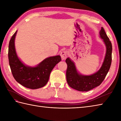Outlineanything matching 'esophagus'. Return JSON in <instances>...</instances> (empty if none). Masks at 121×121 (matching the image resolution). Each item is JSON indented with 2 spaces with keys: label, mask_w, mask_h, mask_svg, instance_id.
<instances>
[{
  "label": "esophagus",
  "mask_w": 121,
  "mask_h": 121,
  "mask_svg": "<svg viewBox=\"0 0 121 121\" xmlns=\"http://www.w3.org/2000/svg\"><path fill=\"white\" fill-rule=\"evenodd\" d=\"M67 54L68 52L66 51H63L62 52H60V56L62 60H65V59L67 58Z\"/></svg>",
  "instance_id": "34e87169"
}]
</instances>
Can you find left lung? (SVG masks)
I'll list each match as a JSON object with an SVG mask.
<instances>
[{"label": "left lung", "instance_id": "1", "mask_svg": "<svg viewBox=\"0 0 121 121\" xmlns=\"http://www.w3.org/2000/svg\"><path fill=\"white\" fill-rule=\"evenodd\" d=\"M100 36L106 47V54L101 68L91 75H83L77 71L75 64L68 58L65 62L68 67L66 72V81L71 88L81 91H87L99 86L108 72L112 62V43L103 27L99 32Z\"/></svg>", "mask_w": 121, "mask_h": 121}]
</instances>
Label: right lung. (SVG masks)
Segmentation results:
<instances>
[{
	"mask_svg": "<svg viewBox=\"0 0 121 121\" xmlns=\"http://www.w3.org/2000/svg\"><path fill=\"white\" fill-rule=\"evenodd\" d=\"M17 30L10 40L8 58L13 76L17 82L26 88L35 89L47 83L50 74L56 64L61 60L60 56H50L35 67L25 65L17 55L14 40Z\"/></svg>",
	"mask_w": 121,
	"mask_h": 121,
	"instance_id": "obj_1",
	"label": "right lung"
}]
</instances>
